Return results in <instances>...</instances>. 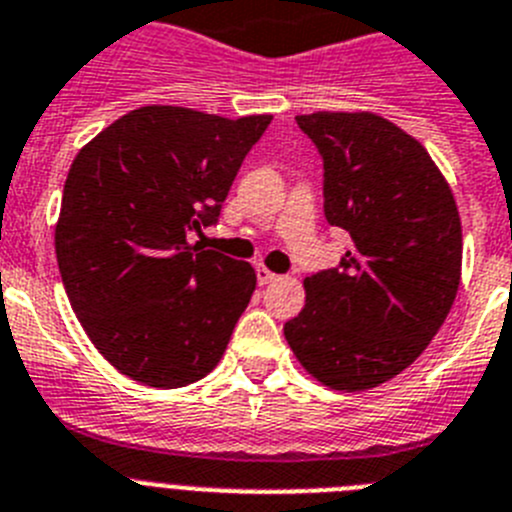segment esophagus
<instances>
[{
	"label": "esophagus",
	"mask_w": 512,
	"mask_h": 512,
	"mask_svg": "<svg viewBox=\"0 0 512 512\" xmlns=\"http://www.w3.org/2000/svg\"><path fill=\"white\" fill-rule=\"evenodd\" d=\"M257 283H260V286H268V283H273V281H278V275L275 273H270L268 268H262V265H257Z\"/></svg>",
	"instance_id": "34e87169"
}]
</instances>
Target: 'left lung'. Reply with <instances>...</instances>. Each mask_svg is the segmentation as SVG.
Returning a JSON list of instances; mask_svg holds the SVG:
<instances>
[{
	"mask_svg": "<svg viewBox=\"0 0 512 512\" xmlns=\"http://www.w3.org/2000/svg\"><path fill=\"white\" fill-rule=\"evenodd\" d=\"M322 157L324 216L353 244L304 281L283 335L301 366L361 391L415 363L441 330L461 278L456 201L420 141L373 113L296 115Z\"/></svg>",
	"mask_w": 512,
	"mask_h": 512,
	"instance_id": "obj_1",
	"label": "left lung"
}]
</instances>
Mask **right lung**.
Listing matches in <instances>:
<instances>
[{
	"label": "right lung",
	"mask_w": 512,
	"mask_h": 512,
	"mask_svg": "<svg viewBox=\"0 0 512 512\" xmlns=\"http://www.w3.org/2000/svg\"><path fill=\"white\" fill-rule=\"evenodd\" d=\"M273 115L131 110L71 162L56 260L84 332L128 379L177 389L221 361L255 291L250 262L190 244L219 221Z\"/></svg>",
	"instance_id": "add662e5"
}]
</instances>
